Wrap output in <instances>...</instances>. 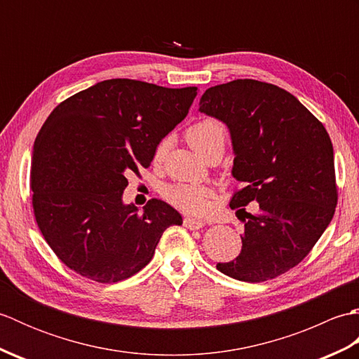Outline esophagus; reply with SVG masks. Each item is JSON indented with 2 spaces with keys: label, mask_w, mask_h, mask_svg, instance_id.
Segmentation results:
<instances>
[{
  "label": "esophagus",
  "mask_w": 359,
  "mask_h": 359,
  "mask_svg": "<svg viewBox=\"0 0 359 359\" xmlns=\"http://www.w3.org/2000/svg\"><path fill=\"white\" fill-rule=\"evenodd\" d=\"M184 225L187 228H189V230H201V228L203 226V222L199 219H194V217H185Z\"/></svg>",
  "instance_id": "34e87169"
}]
</instances>
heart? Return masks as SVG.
<instances>
[{"label":"heart","mask_w":359,"mask_h":359,"mask_svg":"<svg viewBox=\"0 0 359 359\" xmlns=\"http://www.w3.org/2000/svg\"><path fill=\"white\" fill-rule=\"evenodd\" d=\"M187 142L197 154L207 160L212 152H224L226 142V129L219 120L203 117L189 126L185 133ZM166 142H162L156 149V160L163 157ZM166 199L175 207L191 215H203L208 210L211 189L205 185L179 184L166 189Z\"/></svg>","instance_id":"1"}]
</instances>
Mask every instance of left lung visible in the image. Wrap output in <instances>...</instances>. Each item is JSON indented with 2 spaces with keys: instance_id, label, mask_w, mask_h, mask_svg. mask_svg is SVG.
Returning <instances> with one entry per match:
<instances>
[{
  "instance_id": "8db88e82",
  "label": "left lung",
  "mask_w": 359,
  "mask_h": 359,
  "mask_svg": "<svg viewBox=\"0 0 359 359\" xmlns=\"http://www.w3.org/2000/svg\"><path fill=\"white\" fill-rule=\"evenodd\" d=\"M199 111L230 129L233 177L243 187L230 207L245 225L242 250L217 270L264 282L299 264L329 226L338 202L333 147L324 125L285 89L234 80L207 89ZM259 203L257 215L243 206Z\"/></svg>"
}]
</instances>
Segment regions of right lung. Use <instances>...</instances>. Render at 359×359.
Instances as JSON below:
<instances>
[{
  "label": "right lung",
  "instance_id": "1",
  "mask_svg": "<svg viewBox=\"0 0 359 359\" xmlns=\"http://www.w3.org/2000/svg\"><path fill=\"white\" fill-rule=\"evenodd\" d=\"M197 88L112 79L66 98L38 133L30 166L38 228L60 261L102 284L148 265L163 231L182 225L151 199L123 203L126 175L148 168L157 144L191 108Z\"/></svg>",
  "mask_w": 359,
  "mask_h": 359
}]
</instances>
